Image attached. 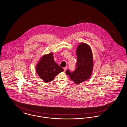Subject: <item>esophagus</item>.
<instances>
[{
	"label": "esophagus",
	"instance_id": "obj_1",
	"mask_svg": "<svg viewBox=\"0 0 127 127\" xmlns=\"http://www.w3.org/2000/svg\"><path fill=\"white\" fill-rule=\"evenodd\" d=\"M63 69H64V71H66V69H67V67H64L63 68Z\"/></svg>",
	"mask_w": 127,
	"mask_h": 127
}]
</instances>
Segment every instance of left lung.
<instances>
[{
	"mask_svg": "<svg viewBox=\"0 0 127 127\" xmlns=\"http://www.w3.org/2000/svg\"><path fill=\"white\" fill-rule=\"evenodd\" d=\"M77 63L75 70L70 72L67 70L66 73L73 81L77 84L90 78L93 69V58L91 47L85 43H81L76 49Z\"/></svg>",
	"mask_w": 127,
	"mask_h": 127,
	"instance_id": "8db88e82",
	"label": "left lung"
}]
</instances>
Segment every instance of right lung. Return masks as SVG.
<instances>
[{
	"instance_id": "add662e5",
	"label": "right lung",
	"mask_w": 127,
	"mask_h": 127,
	"mask_svg": "<svg viewBox=\"0 0 127 127\" xmlns=\"http://www.w3.org/2000/svg\"><path fill=\"white\" fill-rule=\"evenodd\" d=\"M36 69L39 77L46 83L52 81L58 74L64 71L55 61L52 53L43 55L36 64Z\"/></svg>"
}]
</instances>
